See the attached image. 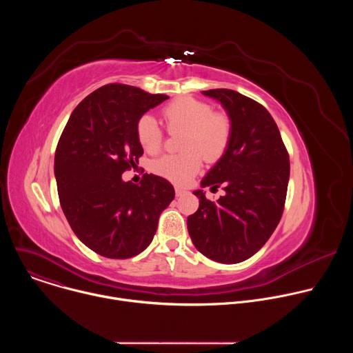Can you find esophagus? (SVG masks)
Here are the masks:
<instances>
[{
    "label": "esophagus",
    "mask_w": 353,
    "mask_h": 353,
    "mask_svg": "<svg viewBox=\"0 0 353 353\" xmlns=\"http://www.w3.org/2000/svg\"><path fill=\"white\" fill-rule=\"evenodd\" d=\"M174 190H176V195H177V196H181L183 194L187 192V190H185V188H181V187H176Z\"/></svg>",
    "instance_id": "esophagus-1"
}]
</instances>
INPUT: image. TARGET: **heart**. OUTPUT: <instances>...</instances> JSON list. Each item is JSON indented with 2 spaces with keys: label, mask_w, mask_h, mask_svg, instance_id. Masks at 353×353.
I'll return each instance as SVG.
<instances>
[{
  "label": "heart",
  "mask_w": 353,
  "mask_h": 353,
  "mask_svg": "<svg viewBox=\"0 0 353 353\" xmlns=\"http://www.w3.org/2000/svg\"><path fill=\"white\" fill-rule=\"evenodd\" d=\"M162 117L169 132L183 131L180 139L183 152L158 158L150 165V170L174 184H187L199 172L204 158L208 162L221 159L232 141L230 116L212 110V106L201 99L176 97L162 109ZM135 132L143 150L149 154L159 152L163 131L154 117L148 114L139 117Z\"/></svg>",
  "instance_id": "obj_1"
}]
</instances>
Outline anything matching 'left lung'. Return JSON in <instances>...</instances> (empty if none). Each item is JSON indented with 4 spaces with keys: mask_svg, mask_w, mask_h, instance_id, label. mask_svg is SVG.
Wrapping results in <instances>:
<instances>
[{
    "mask_svg": "<svg viewBox=\"0 0 353 353\" xmlns=\"http://www.w3.org/2000/svg\"><path fill=\"white\" fill-rule=\"evenodd\" d=\"M222 103L232 119L233 134L219 162L201 181L223 185L225 195L207 199L194 194L199 207L187 219L190 237L199 253L223 263H241L267 243L278 226L290 173L289 154L276 123L256 100L230 89L203 92Z\"/></svg>",
    "mask_w": 353,
    "mask_h": 353,
    "instance_id": "left-lung-1",
    "label": "left lung"
}]
</instances>
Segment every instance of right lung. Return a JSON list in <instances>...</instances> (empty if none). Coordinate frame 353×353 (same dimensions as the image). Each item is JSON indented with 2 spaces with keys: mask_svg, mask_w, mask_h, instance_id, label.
I'll list each match as a JSON object with an SVG mask.
<instances>
[{
  "mask_svg": "<svg viewBox=\"0 0 353 353\" xmlns=\"http://www.w3.org/2000/svg\"><path fill=\"white\" fill-rule=\"evenodd\" d=\"M166 99L124 83L105 85L74 109L60 137L54 158L60 205L77 237L99 256L139 254L174 198L163 177L145 173L139 184L121 179L143 154L137 121Z\"/></svg>",
  "mask_w": 353,
  "mask_h": 353,
  "instance_id": "right-lung-1",
  "label": "right lung"
}]
</instances>
